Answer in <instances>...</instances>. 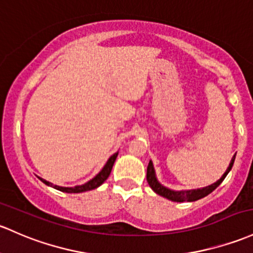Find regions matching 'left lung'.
I'll return each instance as SVG.
<instances>
[{
  "mask_svg": "<svg viewBox=\"0 0 253 253\" xmlns=\"http://www.w3.org/2000/svg\"><path fill=\"white\" fill-rule=\"evenodd\" d=\"M235 155L232 158L229 166H228V169H225V172L223 173L222 177H220L216 183H213V184L207 185V187H204V188L188 189V190H172L169 189V188L165 187V185H162L161 183L159 182L158 177H156V173H155V169H154L153 161L151 160L149 161L148 169H147V180L151 189L155 191L158 195L164 196V198L169 199V200L171 201H174V203H184V201H187V203H193V201L199 200V199H203L205 196L209 195V194H211L212 191L216 189L218 185L224 180V178L227 177V174L229 173L230 169H232L234 161H235Z\"/></svg>",
  "mask_w": 253,
  "mask_h": 253,
  "instance_id": "obj_1",
  "label": "left lung"
}]
</instances>
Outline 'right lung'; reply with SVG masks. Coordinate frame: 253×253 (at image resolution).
<instances>
[{"instance_id":"right-lung-1","label":"right lung","mask_w":253,"mask_h":253,"mask_svg":"<svg viewBox=\"0 0 253 253\" xmlns=\"http://www.w3.org/2000/svg\"><path fill=\"white\" fill-rule=\"evenodd\" d=\"M118 155H119V151H116L115 154H113V155H111L110 158L108 159V161H106L104 167H103V169H100V171L98 172V173L95 174L94 177L92 178V179H89L88 182H86L84 184L75 185V187H60V185H54L53 183L47 182L46 179H42V178H40V177L39 178L41 179V182H43L46 185L54 188V189H57L59 191H63V193H70V194L74 193V194H76V193H84V191L93 190V189H95V188L100 187V185H102L103 183H104L105 180L108 179V177L110 175L111 169H113L114 162H115L116 158H118Z\"/></svg>"}]
</instances>
